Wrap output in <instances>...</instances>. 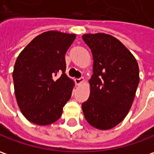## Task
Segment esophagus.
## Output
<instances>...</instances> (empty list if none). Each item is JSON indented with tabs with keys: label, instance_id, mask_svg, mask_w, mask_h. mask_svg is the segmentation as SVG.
I'll use <instances>...</instances> for the list:
<instances>
[{
	"label": "esophagus",
	"instance_id": "obj_1",
	"mask_svg": "<svg viewBox=\"0 0 154 154\" xmlns=\"http://www.w3.org/2000/svg\"><path fill=\"white\" fill-rule=\"evenodd\" d=\"M83 82H84V78L83 77H79V78H76L75 79V82H76V84H77V85H80Z\"/></svg>",
	"mask_w": 154,
	"mask_h": 154
}]
</instances>
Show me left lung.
<instances>
[{
	"label": "left lung",
	"mask_w": 154,
	"mask_h": 154,
	"mask_svg": "<svg viewBox=\"0 0 154 154\" xmlns=\"http://www.w3.org/2000/svg\"><path fill=\"white\" fill-rule=\"evenodd\" d=\"M90 48L94 69L90 95L82 108L87 121L97 129L109 130L129 112L139 83L137 60L126 47L106 33L83 34Z\"/></svg>",
	"instance_id": "obj_1"
}]
</instances>
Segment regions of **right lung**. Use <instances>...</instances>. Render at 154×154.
Here are the masks:
<instances>
[{
	"label": "right lung",
	"instance_id": "1",
	"mask_svg": "<svg viewBox=\"0 0 154 154\" xmlns=\"http://www.w3.org/2000/svg\"><path fill=\"white\" fill-rule=\"evenodd\" d=\"M75 38L73 33L45 32L18 55L12 73L16 99L30 122L51 125L61 116L74 86L66 74L65 55Z\"/></svg>",
	"mask_w": 154,
	"mask_h": 154
}]
</instances>
